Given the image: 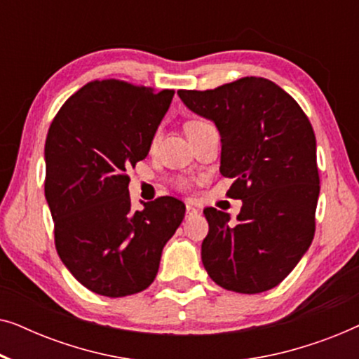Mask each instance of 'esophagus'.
Instances as JSON below:
<instances>
[{"label": "esophagus", "mask_w": 359, "mask_h": 359, "mask_svg": "<svg viewBox=\"0 0 359 359\" xmlns=\"http://www.w3.org/2000/svg\"><path fill=\"white\" fill-rule=\"evenodd\" d=\"M199 212V209H196L193 204H186V217H193Z\"/></svg>", "instance_id": "obj_1"}]
</instances>
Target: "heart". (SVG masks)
Wrapping results in <instances>:
<instances>
[{
    "mask_svg": "<svg viewBox=\"0 0 359 359\" xmlns=\"http://www.w3.org/2000/svg\"><path fill=\"white\" fill-rule=\"evenodd\" d=\"M193 122H196V121H193Z\"/></svg>",
    "mask_w": 359,
    "mask_h": 359,
    "instance_id": "obj_1",
    "label": "heart"
}]
</instances>
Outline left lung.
I'll list each match as a JSON object with an SVG mask.
<instances>
[{
	"label": "left lung",
	"mask_w": 359,
	"mask_h": 359,
	"mask_svg": "<svg viewBox=\"0 0 359 359\" xmlns=\"http://www.w3.org/2000/svg\"><path fill=\"white\" fill-rule=\"evenodd\" d=\"M220 134V173L242 199L237 224L205 208L201 258L210 279L242 294L273 289L296 268L316 232L320 186L316 134L301 106L276 83L247 76L208 91H178Z\"/></svg>",
	"instance_id": "obj_1"
}]
</instances>
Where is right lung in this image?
Segmentation results:
<instances>
[{
  "label": "right lung",
  "mask_w": 359,
  "mask_h": 359,
  "mask_svg": "<svg viewBox=\"0 0 359 359\" xmlns=\"http://www.w3.org/2000/svg\"><path fill=\"white\" fill-rule=\"evenodd\" d=\"M173 95L119 80L91 81L68 97L48 129L46 199L58 257L101 296L149 287L184 219V204L171 196L132 209L126 175L149 155Z\"/></svg>",
  "instance_id": "obj_1"
}]
</instances>
